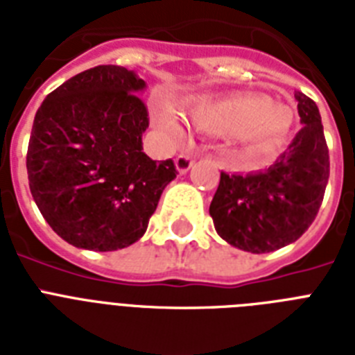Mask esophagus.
<instances>
[{"instance_id": "1", "label": "esophagus", "mask_w": 355, "mask_h": 355, "mask_svg": "<svg viewBox=\"0 0 355 355\" xmlns=\"http://www.w3.org/2000/svg\"><path fill=\"white\" fill-rule=\"evenodd\" d=\"M191 166H193V158L189 155H184L182 153V155H178L175 158V167H177L178 173H188Z\"/></svg>"}]
</instances>
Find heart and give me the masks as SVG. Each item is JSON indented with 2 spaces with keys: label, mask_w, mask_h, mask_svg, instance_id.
<instances>
[{
  "label": "heart",
  "mask_w": 355,
  "mask_h": 355,
  "mask_svg": "<svg viewBox=\"0 0 355 355\" xmlns=\"http://www.w3.org/2000/svg\"><path fill=\"white\" fill-rule=\"evenodd\" d=\"M153 118L156 127L169 138L180 139L184 136L182 123L166 105H158ZM189 118L206 132L237 134L259 158H267L280 149L295 121L287 105L270 103L265 96L256 94L202 99L191 105Z\"/></svg>",
  "instance_id": "b5f03b06"
}]
</instances>
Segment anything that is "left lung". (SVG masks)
<instances>
[{
  "label": "left lung",
  "mask_w": 355,
  "mask_h": 355,
  "mask_svg": "<svg viewBox=\"0 0 355 355\" xmlns=\"http://www.w3.org/2000/svg\"><path fill=\"white\" fill-rule=\"evenodd\" d=\"M302 128L284 155L265 171L221 173L210 205L217 234L252 254L295 243L319 214L330 177V155L319 108L295 92Z\"/></svg>",
  "instance_id": "1"
}]
</instances>
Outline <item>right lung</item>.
I'll list each match as a JSON object with an SVG mask.
<instances>
[{
    "mask_svg": "<svg viewBox=\"0 0 355 355\" xmlns=\"http://www.w3.org/2000/svg\"><path fill=\"white\" fill-rule=\"evenodd\" d=\"M145 80L96 66L53 90L38 108L27 149L29 188L47 225L86 250H118L144 236L173 160L144 153Z\"/></svg>",
    "mask_w": 355,
    "mask_h": 355,
    "instance_id": "obj_1",
    "label": "right lung"
}]
</instances>
